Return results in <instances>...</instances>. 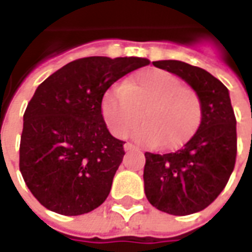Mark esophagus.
<instances>
[{"label": "esophagus", "mask_w": 252, "mask_h": 252, "mask_svg": "<svg viewBox=\"0 0 252 252\" xmlns=\"http://www.w3.org/2000/svg\"><path fill=\"white\" fill-rule=\"evenodd\" d=\"M124 150H126V151H132V150H136V147H135L132 143H126V144H124Z\"/></svg>", "instance_id": "esophagus-1"}]
</instances>
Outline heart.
<instances>
[{
  "label": "heart",
  "mask_w": 252,
  "mask_h": 252,
  "mask_svg": "<svg viewBox=\"0 0 252 252\" xmlns=\"http://www.w3.org/2000/svg\"><path fill=\"white\" fill-rule=\"evenodd\" d=\"M102 116L116 137L135 132L146 146L175 147L186 142L200 126L202 104L194 89L184 86L174 74L147 68L124 85L115 86L102 98Z\"/></svg>",
  "instance_id": "1"
}]
</instances>
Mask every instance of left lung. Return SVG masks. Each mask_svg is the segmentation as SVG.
I'll list each match as a JSON object with an SVG mask.
<instances>
[{
  "mask_svg": "<svg viewBox=\"0 0 252 252\" xmlns=\"http://www.w3.org/2000/svg\"><path fill=\"white\" fill-rule=\"evenodd\" d=\"M154 66L173 72L198 93L202 116L198 129L174 153H146L144 191L150 204L174 216L205 209L232 174L236 153V119L228 89L201 67L180 61Z\"/></svg>",
  "mask_w": 252,
  "mask_h": 252,
  "instance_id": "obj_1",
  "label": "left lung"
}]
</instances>
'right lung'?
<instances>
[{"label":"right lung","instance_id":"1","mask_svg":"<svg viewBox=\"0 0 252 252\" xmlns=\"http://www.w3.org/2000/svg\"><path fill=\"white\" fill-rule=\"evenodd\" d=\"M144 58H81L41 82L28 102L20 140V171L36 200L64 216L98 208L109 194L124 143L102 116L105 92Z\"/></svg>","mask_w":252,"mask_h":252}]
</instances>
